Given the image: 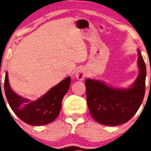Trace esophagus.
<instances>
[{
  "label": "esophagus",
  "instance_id": "obj_1",
  "mask_svg": "<svg viewBox=\"0 0 151 151\" xmlns=\"http://www.w3.org/2000/svg\"><path fill=\"white\" fill-rule=\"evenodd\" d=\"M85 76H86V71H85V69L79 68V69H77L76 72V78L77 79L82 81L85 78Z\"/></svg>",
  "mask_w": 151,
  "mask_h": 151
}]
</instances>
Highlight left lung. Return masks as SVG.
I'll return each mask as SVG.
<instances>
[{
  "instance_id": "8db88e82",
  "label": "left lung",
  "mask_w": 151,
  "mask_h": 151,
  "mask_svg": "<svg viewBox=\"0 0 151 151\" xmlns=\"http://www.w3.org/2000/svg\"><path fill=\"white\" fill-rule=\"evenodd\" d=\"M138 53L139 74L129 88H112L100 80H85L89 111L98 123L110 126L125 123L139 109L145 97L147 70L139 50Z\"/></svg>"
}]
</instances>
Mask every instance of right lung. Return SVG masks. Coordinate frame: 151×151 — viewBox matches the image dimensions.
Instances as JSON below:
<instances>
[{
	"label": "right lung",
	"mask_w": 151,
	"mask_h": 151,
	"mask_svg": "<svg viewBox=\"0 0 151 151\" xmlns=\"http://www.w3.org/2000/svg\"><path fill=\"white\" fill-rule=\"evenodd\" d=\"M70 82L71 78L67 77L38 100L30 101L12 90L6 73L5 95L13 111L21 120L31 125H44L53 122L60 114L63 98L69 90Z\"/></svg>",
	"instance_id": "right-lung-1"
}]
</instances>
